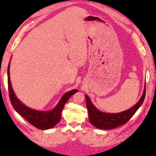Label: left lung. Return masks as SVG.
<instances>
[{"label": "left lung", "instance_id": "1", "mask_svg": "<svg viewBox=\"0 0 156 156\" xmlns=\"http://www.w3.org/2000/svg\"><path fill=\"white\" fill-rule=\"evenodd\" d=\"M146 94V83L140 100L128 110L119 113H105L101 112L92 104L90 98L86 95V106L88 111L89 121L95 127L100 129H112L124 125L132 118L144 101Z\"/></svg>", "mask_w": 156, "mask_h": 156}]
</instances>
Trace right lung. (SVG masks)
I'll use <instances>...</instances> for the list:
<instances>
[{"label":"right lung","instance_id":"1","mask_svg":"<svg viewBox=\"0 0 156 156\" xmlns=\"http://www.w3.org/2000/svg\"><path fill=\"white\" fill-rule=\"evenodd\" d=\"M9 63L7 68V76H8V88H9V99L12 105L14 110L20 114V116L26 119L29 123L34 125L40 129H48L53 127L58 123L61 119V114L63 108H64L66 103L70 99V97L78 90L76 89L72 90L63 95L61 99L57 103V105L53 110L49 111H40L35 110L27 107L23 104L17 97H16L14 92L13 90L12 83H11L9 76Z\"/></svg>","mask_w":156,"mask_h":156}]
</instances>
